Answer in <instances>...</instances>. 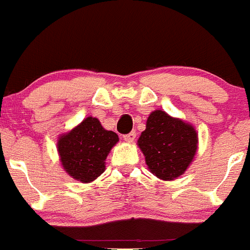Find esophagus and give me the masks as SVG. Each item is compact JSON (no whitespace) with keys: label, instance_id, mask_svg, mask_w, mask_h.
Returning <instances> with one entry per match:
<instances>
[{"label":"esophagus","instance_id":"34e87169","mask_svg":"<svg viewBox=\"0 0 250 250\" xmlns=\"http://www.w3.org/2000/svg\"><path fill=\"white\" fill-rule=\"evenodd\" d=\"M135 138H136L135 131H131L129 132V134H126V135H124V140L126 141V143H132V141L135 140Z\"/></svg>","mask_w":250,"mask_h":250}]
</instances>
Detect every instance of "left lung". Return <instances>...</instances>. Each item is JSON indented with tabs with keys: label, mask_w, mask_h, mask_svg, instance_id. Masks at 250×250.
Instances as JSON below:
<instances>
[{
	"label": "left lung",
	"mask_w": 250,
	"mask_h": 250,
	"mask_svg": "<svg viewBox=\"0 0 250 250\" xmlns=\"http://www.w3.org/2000/svg\"><path fill=\"white\" fill-rule=\"evenodd\" d=\"M138 146L150 173L170 182L183 175L193 163L198 151V132L191 124L155 110L147 118Z\"/></svg>",
	"instance_id": "8db88e82"
}]
</instances>
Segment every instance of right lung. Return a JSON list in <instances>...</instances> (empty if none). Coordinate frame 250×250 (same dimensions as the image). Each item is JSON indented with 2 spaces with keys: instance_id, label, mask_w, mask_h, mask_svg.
<instances>
[{
  "instance_id": "obj_1",
  "label": "right lung",
  "mask_w": 250,
  "mask_h": 250,
  "mask_svg": "<svg viewBox=\"0 0 250 250\" xmlns=\"http://www.w3.org/2000/svg\"><path fill=\"white\" fill-rule=\"evenodd\" d=\"M116 132L104 129L99 119L87 116L57 140L63 170L81 183H91L105 171V160L118 144Z\"/></svg>"
}]
</instances>
